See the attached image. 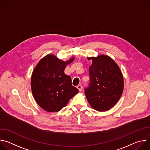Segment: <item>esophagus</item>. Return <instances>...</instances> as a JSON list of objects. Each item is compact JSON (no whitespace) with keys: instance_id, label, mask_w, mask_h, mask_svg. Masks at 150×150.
<instances>
[{"instance_id":"esophagus-1","label":"esophagus","mask_w":150,"mask_h":150,"mask_svg":"<svg viewBox=\"0 0 150 150\" xmlns=\"http://www.w3.org/2000/svg\"><path fill=\"white\" fill-rule=\"evenodd\" d=\"M77 88L79 90V91H81L82 90V85H78V86H77Z\"/></svg>"}]
</instances>
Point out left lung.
<instances>
[{
    "label": "left lung",
    "mask_w": 150,
    "mask_h": 150,
    "mask_svg": "<svg viewBox=\"0 0 150 150\" xmlns=\"http://www.w3.org/2000/svg\"><path fill=\"white\" fill-rule=\"evenodd\" d=\"M90 83L85 89L87 100L94 110H108L120 99L123 91L122 74L116 63L109 56L100 55L88 57Z\"/></svg>",
    "instance_id": "obj_1"
}]
</instances>
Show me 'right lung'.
Listing matches in <instances>:
<instances>
[{
  "label": "right lung",
  "instance_id": "1",
  "mask_svg": "<svg viewBox=\"0 0 150 150\" xmlns=\"http://www.w3.org/2000/svg\"><path fill=\"white\" fill-rule=\"evenodd\" d=\"M74 60L73 57L64 62L53 54H48L34 68L31 90L34 99L42 109L49 112H59L79 92L72 85L71 76L64 72L67 65Z\"/></svg>",
  "mask_w": 150,
  "mask_h": 150
}]
</instances>
